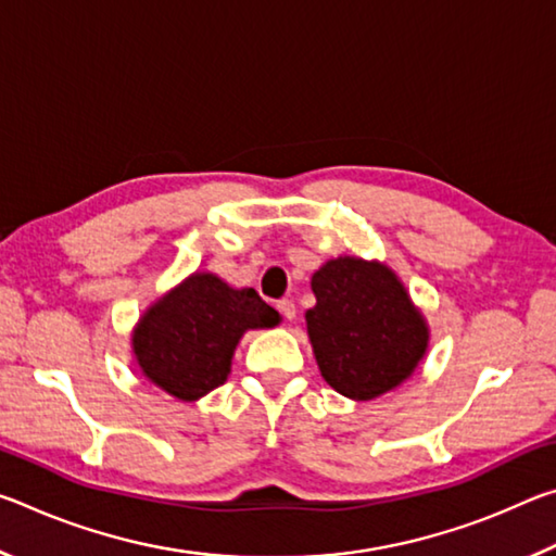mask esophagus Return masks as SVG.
<instances>
[{"label":"esophagus","instance_id":"obj_1","mask_svg":"<svg viewBox=\"0 0 556 556\" xmlns=\"http://www.w3.org/2000/svg\"><path fill=\"white\" fill-rule=\"evenodd\" d=\"M277 308H279V314L287 318V321H291V318L296 316V306H294V301H289V299H281L279 304H277Z\"/></svg>","mask_w":556,"mask_h":556}]
</instances>
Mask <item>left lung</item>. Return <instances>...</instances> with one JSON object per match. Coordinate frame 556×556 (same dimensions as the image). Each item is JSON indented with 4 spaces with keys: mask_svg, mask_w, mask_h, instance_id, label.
Listing matches in <instances>:
<instances>
[{
    "mask_svg": "<svg viewBox=\"0 0 556 556\" xmlns=\"http://www.w3.org/2000/svg\"><path fill=\"white\" fill-rule=\"evenodd\" d=\"M306 331L324 380L343 397L375 400L427 353L429 326L388 265L338 257L314 271Z\"/></svg>",
    "mask_w": 556,
    "mask_h": 556,
    "instance_id": "8db88e82",
    "label": "left lung"
}]
</instances>
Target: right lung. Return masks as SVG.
I'll return each instance as SVG.
<instances>
[{
  "label": "right lung",
  "instance_id": "add662e5",
  "mask_svg": "<svg viewBox=\"0 0 556 556\" xmlns=\"http://www.w3.org/2000/svg\"><path fill=\"white\" fill-rule=\"evenodd\" d=\"M279 321L255 289H232L211 271H195L147 308L131 333V351L149 382L195 402L228 380L244 331Z\"/></svg>",
  "mask_w": 556,
  "mask_h": 556
}]
</instances>
